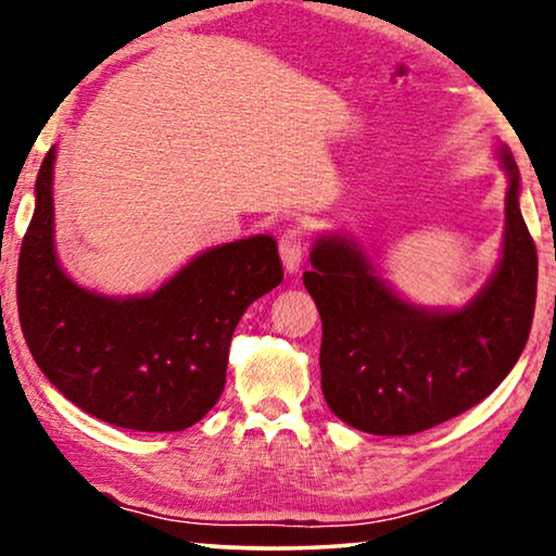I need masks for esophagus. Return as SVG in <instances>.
Segmentation results:
<instances>
[{"label": "esophagus", "instance_id": "esophagus-1", "mask_svg": "<svg viewBox=\"0 0 556 556\" xmlns=\"http://www.w3.org/2000/svg\"><path fill=\"white\" fill-rule=\"evenodd\" d=\"M303 248H306V238H303L301 230H286L280 235V261H283L286 273H299L301 261H303Z\"/></svg>", "mask_w": 556, "mask_h": 556}]
</instances>
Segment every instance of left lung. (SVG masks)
<instances>
[{
	"mask_svg": "<svg viewBox=\"0 0 556 556\" xmlns=\"http://www.w3.org/2000/svg\"><path fill=\"white\" fill-rule=\"evenodd\" d=\"M508 177L501 261L458 308L402 299L369 255L341 232L318 235L303 286L321 314V390L331 413L371 435H415L466 413L504 382L527 346L536 303V248L519 210L521 177Z\"/></svg>",
	"mask_w": 556,
	"mask_h": 556,
	"instance_id": "left-lung-1",
	"label": "left lung"
}]
</instances>
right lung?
Segmentation results:
<instances>
[{
	"mask_svg": "<svg viewBox=\"0 0 556 556\" xmlns=\"http://www.w3.org/2000/svg\"><path fill=\"white\" fill-rule=\"evenodd\" d=\"M55 147L35 181L17 308L42 375L73 405L126 430L200 422L225 390L227 352L250 303L283 280L270 235L202 250L154 293L103 295L67 276L55 250Z\"/></svg>",
	"mask_w": 556,
	"mask_h": 556,
	"instance_id": "right-lung-1",
	"label": "right lung"
}]
</instances>
